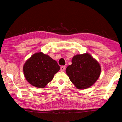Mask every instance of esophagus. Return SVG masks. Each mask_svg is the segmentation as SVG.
<instances>
[{"instance_id": "obj_1", "label": "esophagus", "mask_w": 122, "mask_h": 122, "mask_svg": "<svg viewBox=\"0 0 122 122\" xmlns=\"http://www.w3.org/2000/svg\"><path fill=\"white\" fill-rule=\"evenodd\" d=\"M65 69H66V66H61L60 69H61V71H64L65 70Z\"/></svg>"}]
</instances>
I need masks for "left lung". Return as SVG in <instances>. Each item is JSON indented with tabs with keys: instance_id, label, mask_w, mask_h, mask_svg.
Returning <instances> with one entry per match:
<instances>
[{
	"instance_id": "left-lung-1",
	"label": "left lung",
	"mask_w": 122,
	"mask_h": 122,
	"mask_svg": "<svg viewBox=\"0 0 122 122\" xmlns=\"http://www.w3.org/2000/svg\"><path fill=\"white\" fill-rule=\"evenodd\" d=\"M71 62L66 68V73L77 89L88 88L97 80L101 73L100 65L90 54L76 55Z\"/></svg>"
}]
</instances>
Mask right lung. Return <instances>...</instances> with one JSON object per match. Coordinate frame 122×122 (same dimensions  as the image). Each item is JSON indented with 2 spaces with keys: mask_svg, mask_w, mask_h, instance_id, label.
Here are the masks:
<instances>
[{
  "mask_svg": "<svg viewBox=\"0 0 122 122\" xmlns=\"http://www.w3.org/2000/svg\"><path fill=\"white\" fill-rule=\"evenodd\" d=\"M57 62L42 52L34 54L25 63L23 71L29 83L37 88H44L60 70Z\"/></svg>",
  "mask_w": 122,
  "mask_h": 122,
  "instance_id": "obj_1",
  "label": "right lung"
}]
</instances>
